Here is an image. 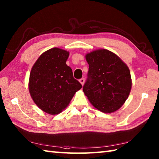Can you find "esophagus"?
Masks as SVG:
<instances>
[{
  "instance_id": "1",
  "label": "esophagus",
  "mask_w": 159,
  "mask_h": 159,
  "mask_svg": "<svg viewBox=\"0 0 159 159\" xmlns=\"http://www.w3.org/2000/svg\"><path fill=\"white\" fill-rule=\"evenodd\" d=\"M85 79H84V78H82L81 79H80V80H79V82L80 83V84H81L82 85H84V83H85Z\"/></svg>"
}]
</instances>
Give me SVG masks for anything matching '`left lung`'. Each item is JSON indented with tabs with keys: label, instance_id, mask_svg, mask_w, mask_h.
<instances>
[{
	"label": "left lung",
	"instance_id": "obj_1",
	"mask_svg": "<svg viewBox=\"0 0 159 159\" xmlns=\"http://www.w3.org/2000/svg\"><path fill=\"white\" fill-rule=\"evenodd\" d=\"M89 64L88 79L83 92L90 103L101 112L117 111L129 96L132 79L127 65L107 49H98L85 55Z\"/></svg>",
	"mask_w": 159,
	"mask_h": 159
}]
</instances>
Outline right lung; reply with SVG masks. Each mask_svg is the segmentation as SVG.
<instances>
[{
  "mask_svg": "<svg viewBox=\"0 0 159 159\" xmlns=\"http://www.w3.org/2000/svg\"><path fill=\"white\" fill-rule=\"evenodd\" d=\"M70 52L52 48L43 52L30 72L29 91L33 102L43 112L59 114L69 105L82 85L67 66Z\"/></svg>",
  "mask_w": 159,
  "mask_h": 159,
  "instance_id": "right-lung-1",
  "label": "right lung"
}]
</instances>
